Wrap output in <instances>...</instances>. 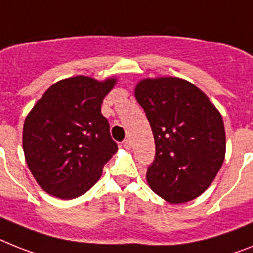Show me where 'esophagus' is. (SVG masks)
Here are the masks:
<instances>
[{"mask_svg":"<svg viewBox=\"0 0 253 253\" xmlns=\"http://www.w3.org/2000/svg\"><path fill=\"white\" fill-rule=\"evenodd\" d=\"M123 146H124V149L130 150L131 149V141H130V139H125V141L123 142Z\"/></svg>","mask_w":253,"mask_h":253,"instance_id":"34e87169","label":"esophagus"}]
</instances>
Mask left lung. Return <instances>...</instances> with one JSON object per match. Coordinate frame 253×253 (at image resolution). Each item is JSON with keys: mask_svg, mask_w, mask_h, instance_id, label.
Returning a JSON list of instances; mask_svg holds the SVG:
<instances>
[{"mask_svg": "<svg viewBox=\"0 0 253 253\" xmlns=\"http://www.w3.org/2000/svg\"><path fill=\"white\" fill-rule=\"evenodd\" d=\"M134 95L155 139V159L146 174L149 186L172 204L198 198L225 159L221 114L199 87L179 77L143 79Z\"/></svg>", "mask_w": 253, "mask_h": 253, "instance_id": "1", "label": "left lung"}]
</instances>
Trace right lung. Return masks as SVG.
<instances>
[{
	"mask_svg": "<svg viewBox=\"0 0 253 253\" xmlns=\"http://www.w3.org/2000/svg\"><path fill=\"white\" fill-rule=\"evenodd\" d=\"M115 77L60 80L47 89L27 115L23 151L40 187L59 199L85 194L118 151L110 124L101 112Z\"/></svg>",
	"mask_w": 253,
	"mask_h": 253,
	"instance_id": "add662e5",
	"label": "right lung"
}]
</instances>
